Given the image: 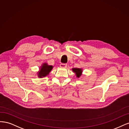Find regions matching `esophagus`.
<instances>
[{
  "instance_id": "1",
  "label": "esophagus",
  "mask_w": 129,
  "mask_h": 129,
  "mask_svg": "<svg viewBox=\"0 0 129 129\" xmlns=\"http://www.w3.org/2000/svg\"><path fill=\"white\" fill-rule=\"evenodd\" d=\"M60 68H66L67 67V64H60Z\"/></svg>"
}]
</instances>
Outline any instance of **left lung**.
I'll return each mask as SVG.
<instances>
[{
  "label": "left lung",
  "instance_id": "obj_1",
  "mask_svg": "<svg viewBox=\"0 0 129 129\" xmlns=\"http://www.w3.org/2000/svg\"><path fill=\"white\" fill-rule=\"evenodd\" d=\"M72 71L74 73H76V77L77 78H79L82 74V69L80 68H72Z\"/></svg>",
  "mask_w": 129,
  "mask_h": 129
}]
</instances>
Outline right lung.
<instances>
[{"mask_svg": "<svg viewBox=\"0 0 129 129\" xmlns=\"http://www.w3.org/2000/svg\"><path fill=\"white\" fill-rule=\"evenodd\" d=\"M53 68V66L49 65L47 63H44L40 67V70L37 72L39 78H43L47 76Z\"/></svg>", "mask_w": 129, "mask_h": 129, "instance_id": "add662e5", "label": "right lung"}]
</instances>
